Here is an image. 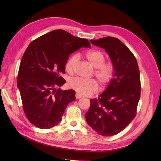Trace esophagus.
Wrapping results in <instances>:
<instances>
[{"label": "esophagus", "mask_w": 161, "mask_h": 161, "mask_svg": "<svg viewBox=\"0 0 161 161\" xmlns=\"http://www.w3.org/2000/svg\"><path fill=\"white\" fill-rule=\"evenodd\" d=\"M75 97H76V99H79L80 98V97H82V96L80 94H79V93H76Z\"/></svg>", "instance_id": "obj_1"}]
</instances>
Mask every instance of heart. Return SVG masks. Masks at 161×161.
<instances>
[{
  "mask_svg": "<svg viewBox=\"0 0 161 161\" xmlns=\"http://www.w3.org/2000/svg\"><path fill=\"white\" fill-rule=\"evenodd\" d=\"M86 60L95 68L94 75L98 80L101 88L105 87L113 79L115 74V66L111 62H105L104 53L99 50H90L84 55ZM79 60L77 54L72 55L66 62L65 69L69 74H72L76 63ZM69 86L78 93L89 95L95 92L98 89V84L94 79L85 80L80 78H74L70 80Z\"/></svg>",
  "mask_w": 161,
  "mask_h": 161,
  "instance_id": "b5f03b06",
  "label": "heart"
}]
</instances>
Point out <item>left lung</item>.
Listing matches in <instances>:
<instances>
[{
    "label": "left lung",
    "mask_w": 161,
    "mask_h": 161,
    "mask_svg": "<svg viewBox=\"0 0 161 161\" xmlns=\"http://www.w3.org/2000/svg\"><path fill=\"white\" fill-rule=\"evenodd\" d=\"M90 42L108 52L115 66V74L98 99H91L85 118L99 134L114 136L123 131L136 115L141 88L138 62L118 38L105 37Z\"/></svg>",
    "instance_id": "left-lung-1"
}]
</instances>
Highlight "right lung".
<instances>
[{"label":"right lung","mask_w":161,"mask_h":161,"mask_svg":"<svg viewBox=\"0 0 161 161\" xmlns=\"http://www.w3.org/2000/svg\"><path fill=\"white\" fill-rule=\"evenodd\" d=\"M82 47H91L86 39L57 30L36 39L24 52L17 84L24 113L36 127L49 129L60 123L68 104L75 100L74 90L56 88L66 82L60 75L70 54Z\"/></svg>","instance_id":"right-lung-1"}]
</instances>
